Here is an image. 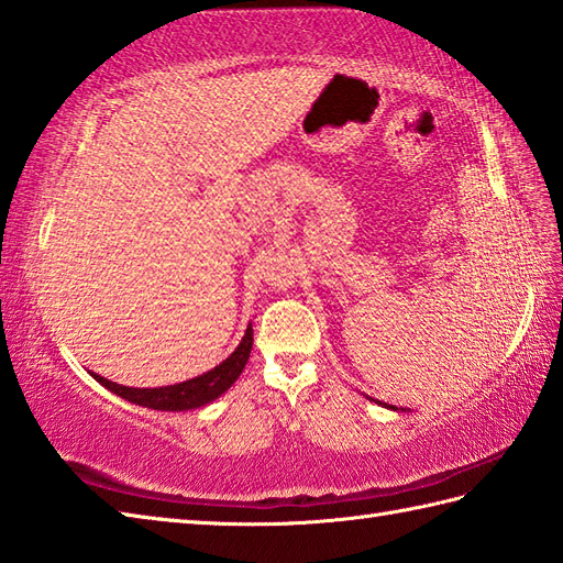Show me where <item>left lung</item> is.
<instances>
[{
    "mask_svg": "<svg viewBox=\"0 0 563 563\" xmlns=\"http://www.w3.org/2000/svg\"><path fill=\"white\" fill-rule=\"evenodd\" d=\"M382 406H387V404H382ZM389 409H394V406H389Z\"/></svg>",
    "mask_w": 563,
    "mask_h": 563,
    "instance_id": "8db88e82",
    "label": "left lung"
}]
</instances>
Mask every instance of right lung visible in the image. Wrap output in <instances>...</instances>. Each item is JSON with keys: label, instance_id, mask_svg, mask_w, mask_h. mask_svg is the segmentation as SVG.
Here are the masks:
<instances>
[{"label": "right lung", "instance_id": "add662e5", "mask_svg": "<svg viewBox=\"0 0 563 563\" xmlns=\"http://www.w3.org/2000/svg\"><path fill=\"white\" fill-rule=\"evenodd\" d=\"M251 345H254V329H246L242 343L236 345V351L222 361L218 367L208 369L206 375H198L194 379L178 382V385H169V387H157V389H135V387H123L115 385V382H109L101 375L91 377L103 385L106 389H111L118 397H123L128 401H133L137 406H147V409L154 411H188V409H198V406H206L210 401H214L230 389L236 377L242 375V369L249 361Z\"/></svg>", "mask_w": 563, "mask_h": 563}]
</instances>
